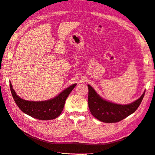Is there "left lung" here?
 Listing matches in <instances>:
<instances>
[{"instance_id":"obj_1","label":"left lung","mask_w":155,"mask_h":155,"mask_svg":"<svg viewBox=\"0 0 155 155\" xmlns=\"http://www.w3.org/2000/svg\"><path fill=\"white\" fill-rule=\"evenodd\" d=\"M88 107L96 118L105 123H116L133 114L141 104L145 92L132 104L120 105L106 101L101 97L91 85H88Z\"/></svg>"}]
</instances>
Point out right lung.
<instances>
[{
	"mask_svg": "<svg viewBox=\"0 0 155 155\" xmlns=\"http://www.w3.org/2000/svg\"><path fill=\"white\" fill-rule=\"evenodd\" d=\"M76 86V84L70 86L53 99L42 101H31L25 100L18 96L10 82L12 96L18 108L24 113L41 120H49L58 118L63 111L67 97Z\"/></svg>",
	"mask_w": 155,
	"mask_h": 155,
	"instance_id": "right-lung-1",
	"label": "right lung"
}]
</instances>
